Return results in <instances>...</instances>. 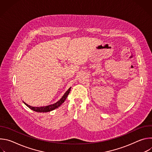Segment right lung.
<instances>
[{
	"label": "right lung",
	"mask_w": 152,
	"mask_h": 152,
	"mask_svg": "<svg viewBox=\"0 0 152 152\" xmlns=\"http://www.w3.org/2000/svg\"><path fill=\"white\" fill-rule=\"evenodd\" d=\"M70 90H71V87L66 93H65L64 96L62 97V98L59 101H58L57 102H56L54 104H50V105H48V106H41V107H33V106H31L30 105H28V104H26L24 102H23L28 107L30 108V109H31L32 110H33V111H34L35 112H38V113H47V112H50L51 111H53V110L56 109V108L59 107L64 102V101L66 100V99H67L69 94L70 93Z\"/></svg>",
	"instance_id": "obj_1"
}]
</instances>
